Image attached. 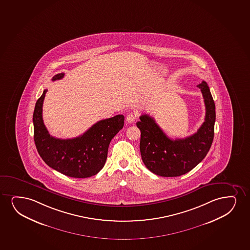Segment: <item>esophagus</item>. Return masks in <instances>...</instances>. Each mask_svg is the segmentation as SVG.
<instances>
[{
    "label": "esophagus",
    "mask_w": 250,
    "mask_h": 250,
    "mask_svg": "<svg viewBox=\"0 0 250 250\" xmlns=\"http://www.w3.org/2000/svg\"><path fill=\"white\" fill-rule=\"evenodd\" d=\"M136 114L129 113L126 117V121L128 124H132L134 121L136 120Z\"/></svg>",
    "instance_id": "obj_1"
}]
</instances>
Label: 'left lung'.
I'll return each mask as SVG.
<instances>
[{
  "mask_svg": "<svg viewBox=\"0 0 250 250\" xmlns=\"http://www.w3.org/2000/svg\"><path fill=\"white\" fill-rule=\"evenodd\" d=\"M206 104L205 122L197 133L173 140L166 135L155 119L140 116L137 126L141 132L140 153L144 164L161 177H178L195 167L206 157L214 139L215 105L207 83L198 84Z\"/></svg>",
  "mask_w": 250,
  "mask_h": 250,
  "instance_id": "left-lung-1",
  "label": "left lung"
}]
</instances>
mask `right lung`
<instances>
[{
	"label": "right lung",
	"instance_id": "obj_1",
	"mask_svg": "<svg viewBox=\"0 0 250 250\" xmlns=\"http://www.w3.org/2000/svg\"><path fill=\"white\" fill-rule=\"evenodd\" d=\"M64 73H57L52 81L59 80ZM47 89L35 104L33 114L34 139L39 155L54 170L67 177L85 178L98 173L107 158L109 145L124 125V116L115 117L98 123L82 135L73 139H57L51 136L44 126L42 106Z\"/></svg>",
	"mask_w": 250,
	"mask_h": 250
}]
</instances>
